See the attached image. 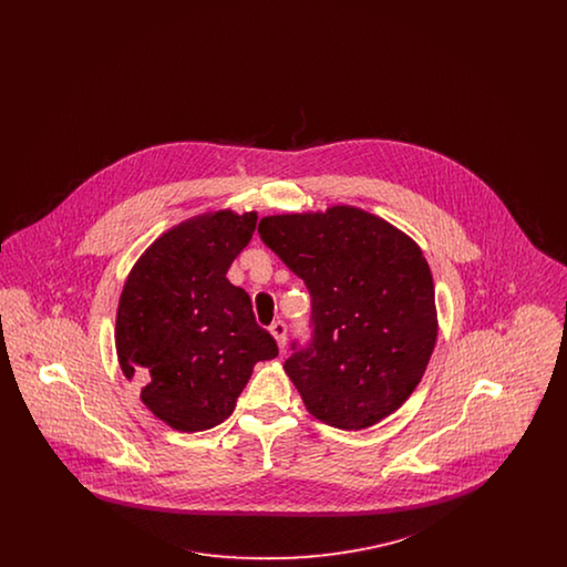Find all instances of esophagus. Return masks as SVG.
Here are the masks:
<instances>
[{
  "label": "esophagus",
  "mask_w": 567,
  "mask_h": 567,
  "mask_svg": "<svg viewBox=\"0 0 567 567\" xmlns=\"http://www.w3.org/2000/svg\"><path fill=\"white\" fill-rule=\"evenodd\" d=\"M270 333L274 336V340H276L278 349L282 351V349H285V344H287V324L282 323V321L271 323Z\"/></svg>",
  "instance_id": "1"
}]
</instances>
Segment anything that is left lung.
<instances>
[{"mask_svg":"<svg viewBox=\"0 0 567 567\" xmlns=\"http://www.w3.org/2000/svg\"><path fill=\"white\" fill-rule=\"evenodd\" d=\"M259 236L312 297V342L285 361L306 410L359 432L393 414L427 370L435 291L423 250L354 206L264 216Z\"/></svg>","mask_w":567,"mask_h":567,"instance_id":"left-lung-1","label":"left lung"}]
</instances>
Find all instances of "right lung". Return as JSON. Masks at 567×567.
<instances>
[{"instance_id":"right-lung-1","label":"right lung","mask_w":567,"mask_h":567,"mask_svg":"<svg viewBox=\"0 0 567 567\" xmlns=\"http://www.w3.org/2000/svg\"><path fill=\"white\" fill-rule=\"evenodd\" d=\"M257 213L193 216L151 244L116 310V354L140 400L176 432L220 425L257 361L278 354L248 293L227 280Z\"/></svg>"}]
</instances>
